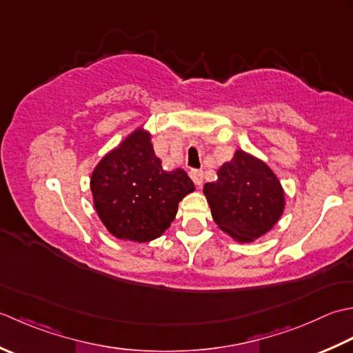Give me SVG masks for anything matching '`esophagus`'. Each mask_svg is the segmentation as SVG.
<instances>
[{"instance_id": "obj_1", "label": "esophagus", "mask_w": 353, "mask_h": 353, "mask_svg": "<svg viewBox=\"0 0 353 353\" xmlns=\"http://www.w3.org/2000/svg\"><path fill=\"white\" fill-rule=\"evenodd\" d=\"M190 178H192V181L195 183L198 187L203 184V178H204V174H203V170H198V169H192L190 170Z\"/></svg>"}]
</instances>
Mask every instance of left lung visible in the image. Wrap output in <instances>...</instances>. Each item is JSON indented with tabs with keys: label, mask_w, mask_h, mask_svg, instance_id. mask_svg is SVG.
Returning <instances> with one entry per match:
<instances>
[{
	"label": "left lung",
	"mask_w": 353,
	"mask_h": 353,
	"mask_svg": "<svg viewBox=\"0 0 353 353\" xmlns=\"http://www.w3.org/2000/svg\"><path fill=\"white\" fill-rule=\"evenodd\" d=\"M213 221L237 242L268 233L285 208V192L267 164L243 150L222 164L218 179L204 184Z\"/></svg>",
	"instance_id": "obj_1"
}]
</instances>
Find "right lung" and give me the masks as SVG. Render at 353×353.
Wrapping results in <instances>:
<instances>
[{"label":"right lung","mask_w":353,"mask_h":353,"mask_svg":"<svg viewBox=\"0 0 353 353\" xmlns=\"http://www.w3.org/2000/svg\"><path fill=\"white\" fill-rule=\"evenodd\" d=\"M195 190L183 169L164 170L141 128L99 161L91 192L100 221L117 239L149 242L170 227L178 203Z\"/></svg>","instance_id":"1"}]
</instances>
